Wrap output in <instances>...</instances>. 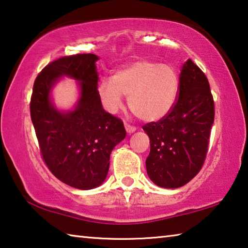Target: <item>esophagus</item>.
I'll list each match as a JSON object with an SVG mask.
<instances>
[{
  "instance_id": "obj_1",
  "label": "esophagus",
  "mask_w": 248,
  "mask_h": 248,
  "mask_svg": "<svg viewBox=\"0 0 248 248\" xmlns=\"http://www.w3.org/2000/svg\"><path fill=\"white\" fill-rule=\"evenodd\" d=\"M124 128H125V130H127L128 133H132V132H134L137 130V128L134 127V125H131V124H124Z\"/></svg>"
}]
</instances>
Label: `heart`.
<instances>
[{
  "label": "heart",
  "instance_id": "obj_1",
  "mask_svg": "<svg viewBox=\"0 0 248 248\" xmlns=\"http://www.w3.org/2000/svg\"><path fill=\"white\" fill-rule=\"evenodd\" d=\"M98 96L104 107L115 114L124 105V95L138 118L157 121L174 108L179 92V77L170 64L138 60L119 69L112 78L98 83Z\"/></svg>",
  "mask_w": 248,
  "mask_h": 248
}]
</instances>
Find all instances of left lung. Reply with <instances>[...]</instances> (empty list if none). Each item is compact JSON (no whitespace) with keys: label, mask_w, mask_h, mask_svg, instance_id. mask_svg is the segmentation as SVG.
<instances>
[{"label":"left lung","mask_w":248,"mask_h":248,"mask_svg":"<svg viewBox=\"0 0 248 248\" xmlns=\"http://www.w3.org/2000/svg\"><path fill=\"white\" fill-rule=\"evenodd\" d=\"M215 121V100L209 81L188 59L179 74V92L171 111L144 124L151 150L145 161L151 180L163 188L186 185L202 169Z\"/></svg>","instance_id":"8db88e82"}]
</instances>
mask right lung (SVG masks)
<instances>
[{
	"label": "right lung",
	"instance_id": "1",
	"mask_svg": "<svg viewBox=\"0 0 248 248\" xmlns=\"http://www.w3.org/2000/svg\"><path fill=\"white\" fill-rule=\"evenodd\" d=\"M92 53L61 57L37 75L31 117L41 157L49 170L78 189H92L106 178L112 149L125 137L123 120L104 110ZM62 75L80 81L81 98L73 112L60 113L49 103V91Z\"/></svg>",
	"mask_w": 248,
	"mask_h": 248
}]
</instances>
